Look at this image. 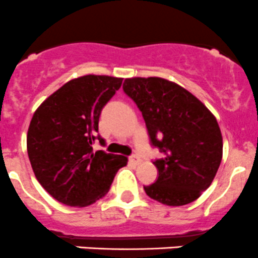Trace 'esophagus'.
Returning <instances> with one entry per match:
<instances>
[{
    "instance_id": "obj_1",
    "label": "esophagus",
    "mask_w": 258,
    "mask_h": 258,
    "mask_svg": "<svg viewBox=\"0 0 258 258\" xmlns=\"http://www.w3.org/2000/svg\"><path fill=\"white\" fill-rule=\"evenodd\" d=\"M129 162L132 163V164H139V163H140V158L138 157V155H130V157H129Z\"/></svg>"
}]
</instances>
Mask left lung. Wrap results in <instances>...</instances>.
Masks as SVG:
<instances>
[{
	"mask_svg": "<svg viewBox=\"0 0 258 258\" xmlns=\"http://www.w3.org/2000/svg\"><path fill=\"white\" fill-rule=\"evenodd\" d=\"M123 90L137 104L150 144L164 157L153 160L158 179L144 185L167 206L197 200L215 179L222 160V134L215 115L178 84L162 78L125 79Z\"/></svg>",
	"mask_w": 258,
	"mask_h": 258,
	"instance_id": "obj_1",
	"label": "left lung"
}]
</instances>
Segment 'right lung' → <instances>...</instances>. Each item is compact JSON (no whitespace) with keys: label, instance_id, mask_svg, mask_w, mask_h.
I'll list each match as a JSON object with an SVG mask.
<instances>
[{"label":"right lung","instance_id":"obj_1","mask_svg":"<svg viewBox=\"0 0 258 258\" xmlns=\"http://www.w3.org/2000/svg\"><path fill=\"white\" fill-rule=\"evenodd\" d=\"M121 78L85 75L48 96L27 132V153L43 189L70 207H86L106 195L126 157L93 152L101 110L119 90Z\"/></svg>","mask_w":258,"mask_h":258}]
</instances>
